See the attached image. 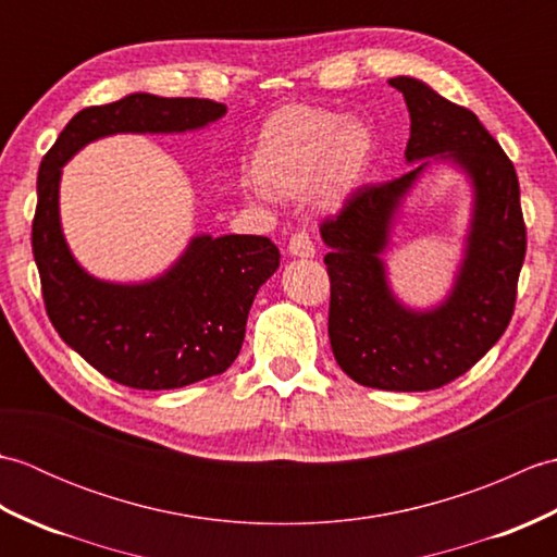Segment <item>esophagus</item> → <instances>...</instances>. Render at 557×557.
Returning <instances> with one entry per match:
<instances>
[{
    "mask_svg": "<svg viewBox=\"0 0 557 557\" xmlns=\"http://www.w3.org/2000/svg\"><path fill=\"white\" fill-rule=\"evenodd\" d=\"M287 251L297 258H313L315 256V246L311 242V236L306 232H294L289 236V244H287Z\"/></svg>",
    "mask_w": 557,
    "mask_h": 557,
    "instance_id": "esophagus-1",
    "label": "esophagus"
}]
</instances>
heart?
<instances>
[{"label": "heart", "mask_w": 557, "mask_h": 557, "mask_svg": "<svg viewBox=\"0 0 557 557\" xmlns=\"http://www.w3.org/2000/svg\"><path fill=\"white\" fill-rule=\"evenodd\" d=\"M373 148L366 124L335 110L287 104L260 128L248 191L256 198H297L313 186L318 200L337 203L361 182Z\"/></svg>", "instance_id": "b5f03b06"}]
</instances>
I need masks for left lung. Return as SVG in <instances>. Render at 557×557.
Listing matches in <instances>:
<instances>
[{
    "label": "left lung",
    "instance_id": "8db88e82",
    "mask_svg": "<svg viewBox=\"0 0 557 557\" xmlns=\"http://www.w3.org/2000/svg\"><path fill=\"white\" fill-rule=\"evenodd\" d=\"M405 96L411 134L399 180L361 186L321 224L330 275L327 335L351 381L421 393L467 373L510 325L527 253L519 182L474 112L445 100L411 76L387 81ZM431 161L468 174L475 194L466 258L448 297L433 310H409L386 280L382 253L396 210Z\"/></svg>",
    "mask_w": 557,
    "mask_h": 557
}]
</instances>
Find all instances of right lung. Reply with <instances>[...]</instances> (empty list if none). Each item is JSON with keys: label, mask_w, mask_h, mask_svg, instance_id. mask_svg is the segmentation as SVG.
I'll return each mask as SVG.
<instances>
[{"label": "right lung", "mask_w": 557, "mask_h": 557, "mask_svg": "<svg viewBox=\"0 0 557 557\" xmlns=\"http://www.w3.org/2000/svg\"><path fill=\"white\" fill-rule=\"evenodd\" d=\"M224 112L212 100L132 92L81 110L40 162L33 256L47 315L59 337L114 383L174 389L227 371L260 285L280 268V251L268 236L198 234L158 277L134 285L98 280L78 265L62 234V168L98 138L196 132Z\"/></svg>", "instance_id": "add662e5"}]
</instances>
